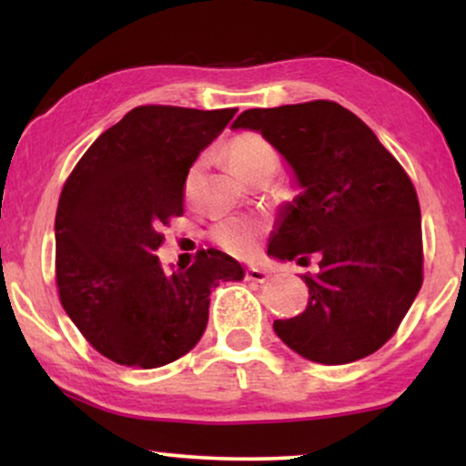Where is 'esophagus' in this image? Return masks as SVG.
<instances>
[{
	"label": "esophagus",
	"instance_id": "1",
	"mask_svg": "<svg viewBox=\"0 0 466 466\" xmlns=\"http://www.w3.org/2000/svg\"><path fill=\"white\" fill-rule=\"evenodd\" d=\"M246 279L248 282H257V284H265L269 279V273L265 269H258V267H248L246 269Z\"/></svg>",
	"mask_w": 466,
	"mask_h": 466
}]
</instances>
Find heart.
<instances>
[{"instance_id": "1", "label": "heart", "mask_w": 466, "mask_h": 466, "mask_svg": "<svg viewBox=\"0 0 466 466\" xmlns=\"http://www.w3.org/2000/svg\"><path fill=\"white\" fill-rule=\"evenodd\" d=\"M227 163L235 176L244 177L250 171L265 167V165H278V155L269 142L257 133H244L231 139L227 146ZM193 180L190 174L188 182ZM263 222L254 218H228L218 222L212 228V239L222 250L233 257H252L258 250L260 238H263Z\"/></svg>"}]
</instances>
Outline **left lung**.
Masks as SVG:
<instances>
[{
	"instance_id": "obj_1",
	"label": "left lung",
	"mask_w": 466,
	"mask_h": 466,
	"mask_svg": "<svg viewBox=\"0 0 466 466\" xmlns=\"http://www.w3.org/2000/svg\"><path fill=\"white\" fill-rule=\"evenodd\" d=\"M231 129L276 148L299 195L279 208L267 254L320 258L305 311L276 320L290 350L320 365L373 354L394 335L422 286V222L416 188L362 120L335 101L254 107Z\"/></svg>"
}]
</instances>
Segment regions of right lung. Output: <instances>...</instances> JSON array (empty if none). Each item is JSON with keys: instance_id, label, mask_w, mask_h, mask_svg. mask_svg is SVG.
<instances>
[{"instance_id": "right-lung-1", "label": "right lung", "mask_w": 466, "mask_h": 466, "mask_svg": "<svg viewBox=\"0 0 466 466\" xmlns=\"http://www.w3.org/2000/svg\"><path fill=\"white\" fill-rule=\"evenodd\" d=\"M238 107L139 106L95 139L61 190L55 218L63 309L118 365L155 369L190 352L208 327L209 292L244 279L209 248L188 269L165 271L158 233L184 212L188 169Z\"/></svg>"}]
</instances>
